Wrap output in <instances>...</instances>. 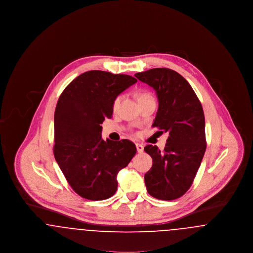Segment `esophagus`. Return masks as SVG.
<instances>
[{
  "mask_svg": "<svg viewBox=\"0 0 253 253\" xmlns=\"http://www.w3.org/2000/svg\"><path fill=\"white\" fill-rule=\"evenodd\" d=\"M135 146H136V150H137V152H138V153H142V152H143V150H144L143 145L139 144V143H136Z\"/></svg>",
  "mask_w": 253,
  "mask_h": 253,
  "instance_id": "34e87169",
  "label": "esophagus"
}]
</instances>
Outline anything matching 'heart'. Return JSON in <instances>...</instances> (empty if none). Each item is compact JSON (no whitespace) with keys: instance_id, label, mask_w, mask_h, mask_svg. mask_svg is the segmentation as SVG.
I'll use <instances>...</instances> for the list:
<instances>
[{"instance_id":"1","label":"heart","mask_w":253,"mask_h":253,"mask_svg":"<svg viewBox=\"0 0 253 253\" xmlns=\"http://www.w3.org/2000/svg\"><path fill=\"white\" fill-rule=\"evenodd\" d=\"M147 96H151L148 93H141L140 95H139V98H142V97H147ZM121 99H122V96L120 95V96H117L115 99H114V101H113V109L116 111L117 109L120 107V104H121Z\"/></svg>"}]
</instances>
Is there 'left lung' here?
I'll use <instances>...</instances> for the list:
<instances>
[{"label":"left lung","instance_id":"1","mask_svg":"<svg viewBox=\"0 0 253 253\" xmlns=\"http://www.w3.org/2000/svg\"><path fill=\"white\" fill-rule=\"evenodd\" d=\"M134 76L153 87L158 110L153 127L169 132L163 151L147 145L153 166L144 175L147 192L160 200L181 197L193 184L207 142L202 105L190 84L169 68H154Z\"/></svg>","mask_w":253,"mask_h":253}]
</instances>
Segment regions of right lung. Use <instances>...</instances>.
<instances>
[{
    "instance_id": "1",
    "label": "right lung",
    "mask_w": 253,
    "mask_h": 253,
    "mask_svg": "<svg viewBox=\"0 0 253 253\" xmlns=\"http://www.w3.org/2000/svg\"><path fill=\"white\" fill-rule=\"evenodd\" d=\"M137 82L128 75L92 70L77 77L58 100L54 156L73 190L104 200L118 189L117 176L136 153L132 141H104L100 124L113 115L114 99Z\"/></svg>"
}]
</instances>
